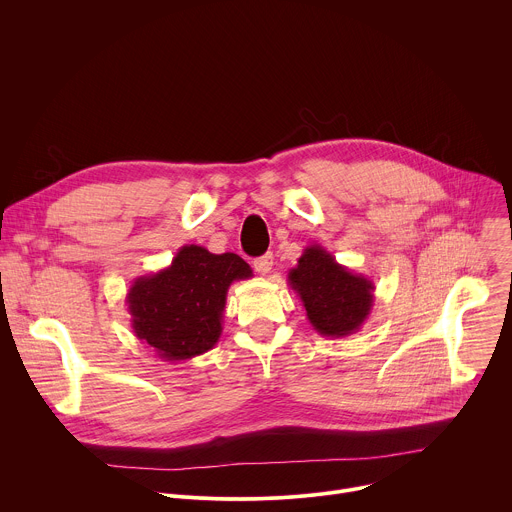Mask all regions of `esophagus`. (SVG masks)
<instances>
[{
	"mask_svg": "<svg viewBox=\"0 0 512 512\" xmlns=\"http://www.w3.org/2000/svg\"><path fill=\"white\" fill-rule=\"evenodd\" d=\"M271 265H273V255H271V253H267V255H263V257H259V259L253 261L255 271L261 273V275H267V273L271 271Z\"/></svg>",
	"mask_w": 512,
	"mask_h": 512,
	"instance_id": "esophagus-1",
	"label": "esophagus"
}]
</instances>
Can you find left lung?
Returning a JSON list of instances; mask_svg holds the SVG:
<instances>
[{"mask_svg": "<svg viewBox=\"0 0 512 512\" xmlns=\"http://www.w3.org/2000/svg\"><path fill=\"white\" fill-rule=\"evenodd\" d=\"M287 283L302 300L312 328L326 338L350 336L371 316L375 283L340 265L320 245L304 249Z\"/></svg>", "mask_w": 512, "mask_h": 512, "instance_id": "obj_1", "label": "left lung"}]
</instances>
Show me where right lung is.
I'll list each match as a JSON object with an SVG mask.
<instances>
[{
    "label": "right lung",
    "instance_id": "right-lung-1",
    "mask_svg": "<svg viewBox=\"0 0 512 512\" xmlns=\"http://www.w3.org/2000/svg\"><path fill=\"white\" fill-rule=\"evenodd\" d=\"M249 277V263L235 253L184 245L166 269L131 283L125 300L131 328L162 360L204 354L221 338L231 283Z\"/></svg>",
    "mask_w": 512,
    "mask_h": 512
}]
</instances>
